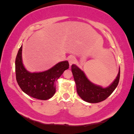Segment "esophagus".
<instances>
[{
	"label": "esophagus",
	"mask_w": 134,
	"mask_h": 134,
	"mask_svg": "<svg viewBox=\"0 0 134 134\" xmlns=\"http://www.w3.org/2000/svg\"><path fill=\"white\" fill-rule=\"evenodd\" d=\"M68 61H69V65H72V64H74V63H75L76 62V58L75 56H71L69 57L68 58Z\"/></svg>",
	"instance_id": "obj_1"
}]
</instances>
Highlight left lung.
Segmentation results:
<instances>
[{"label": "left lung", "mask_w": 134, "mask_h": 134, "mask_svg": "<svg viewBox=\"0 0 134 134\" xmlns=\"http://www.w3.org/2000/svg\"><path fill=\"white\" fill-rule=\"evenodd\" d=\"M71 71L75 81L77 93L82 100L90 103H98L106 99L115 90L119 82L120 69L115 80L110 86L105 88L90 82L84 72L76 65H72Z\"/></svg>", "instance_id": "left-lung-1"}]
</instances>
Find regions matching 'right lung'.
<instances>
[{"instance_id":"1","label":"right lung","mask_w":134,"mask_h":134,"mask_svg":"<svg viewBox=\"0 0 134 134\" xmlns=\"http://www.w3.org/2000/svg\"><path fill=\"white\" fill-rule=\"evenodd\" d=\"M21 46L15 59L16 80L22 91L34 98L48 100L56 93V82L69 69L67 61L59 62L53 67L41 72H30L22 61Z\"/></svg>"}]
</instances>
